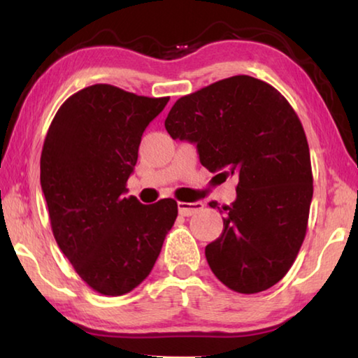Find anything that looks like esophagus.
<instances>
[{
  "label": "esophagus",
  "mask_w": 358,
  "mask_h": 358,
  "mask_svg": "<svg viewBox=\"0 0 358 358\" xmlns=\"http://www.w3.org/2000/svg\"><path fill=\"white\" fill-rule=\"evenodd\" d=\"M203 208L202 202H178V211L181 216H191Z\"/></svg>",
  "instance_id": "1"
}]
</instances>
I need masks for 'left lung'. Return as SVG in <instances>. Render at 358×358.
Segmentation results:
<instances>
[{
	"label": "left lung",
	"instance_id": "8db88e82",
	"mask_svg": "<svg viewBox=\"0 0 358 358\" xmlns=\"http://www.w3.org/2000/svg\"><path fill=\"white\" fill-rule=\"evenodd\" d=\"M172 138L197 145L216 177L238 180L220 210L222 234L205 248L224 286L257 294L282 280L306 235L313 199L310 147L287 99L266 82L234 76L180 98L166 118Z\"/></svg>",
	"mask_w": 358,
	"mask_h": 358
}]
</instances>
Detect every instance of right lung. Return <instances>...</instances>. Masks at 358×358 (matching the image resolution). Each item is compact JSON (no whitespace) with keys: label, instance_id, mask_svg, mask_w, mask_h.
<instances>
[{"label":"right lung","instance_id":"right-lung-1","mask_svg":"<svg viewBox=\"0 0 358 358\" xmlns=\"http://www.w3.org/2000/svg\"><path fill=\"white\" fill-rule=\"evenodd\" d=\"M169 98L98 83L58 108L41 155V186L53 237L96 292H131L150 275L178 215L173 199L126 197L138 145Z\"/></svg>","mask_w":358,"mask_h":358}]
</instances>
